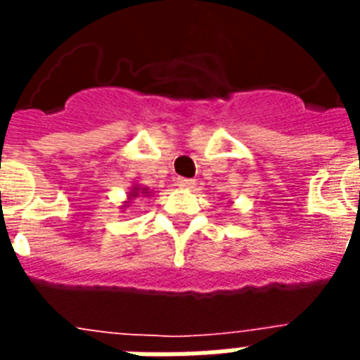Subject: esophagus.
Here are the masks:
<instances>
[{"mask_svg":"<svg viewBox=\"0 0 360 360\" xmlns=\"http://www.w3.org/2000/svg\"><path fill=\"white\" fill-rule=\"evenodd\" d=\"M177 185H179L181 188H193V187H195V179L179 177V179H177Z\"/></svg>","mask_w":360,"mask_h":360,"instance_id":"1","label":"esophagus"}]
</instances>
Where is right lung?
<instances>
[{
    "instance_id": "right-lung-1",
    "label": "right lung",
    "mask_w": 360,
    "mask_h": 360,
    "mask_svg": "<svg viewBox=\"0 0 360 360\" xmlns=\"http://www.w3.org/2000/svg\"><path fill=\"white\" fill-rule=\"evenodd\" d=\"M141 195L150 196V195H152V193H150V188H148V187H141V185H133V188L129 191V200H133V198H136V196H141ZM129 200H127V202H129Z\"/></svg>"
}]
</instances>
